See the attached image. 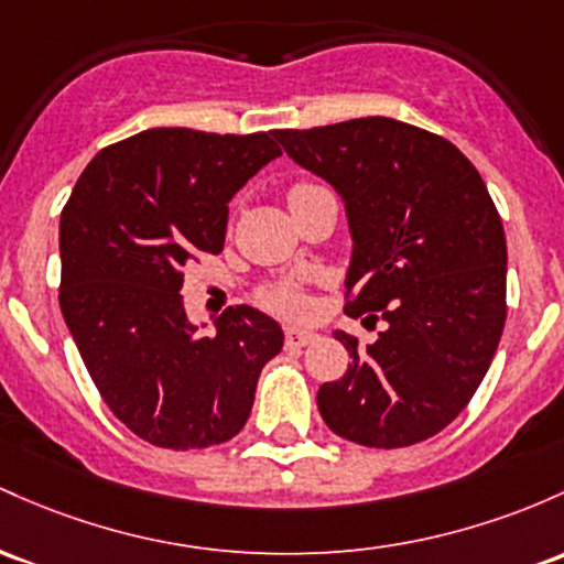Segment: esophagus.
<instances>
[{
    "mask_svg": "<svg viewBox=\"0 0 564 564\" xmlns=\"http://www.w3.org/2000/svg\"><path fill=\"white\" fill-rule=\"evenodd\" d=\"M318 339V334L313 332H305V329H286V348H305V345H311Z\"/></svg>",
    "mask_w": 564,
    "mask_h": 564,
    "instance_id": "obj_1",
    "label": "esophagus"
}]
</instances>
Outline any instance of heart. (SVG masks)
<instances>
[{
    "mask_svg": "<svg viewBox=\"0 0 564 564\" xmlns=\"http://www.w3.org/2000/svg\"><path fill=\"white\" fill-rule=\"evenodd\" d=\"M315 187H318V184H311V182L294 184V187L289 189V203L296 200V197L305 195L307 189H315ZM259 302H262L268 311L289 315V318H302V315H307V311H311V302H307V296L302 294L296 286H292V283H272V286L259 289Z\"/></svg>",
    "mask_w": 564,
    "mask_h": 564,
    "instance_id": "1",
    "label": "heart"
}]
</instances>
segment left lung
Returning <instances> with one entry per match:
<instances>
[{
    "label": "left lung",
    "instance_id": "8db88e82",
    "mask_svg": "<svg viewBox=\"0 0 564 564\" xmlns=\"http://www.w3.org/2000/svg\"><path fill=\"white\" fill-rule=\"evenodd\" d=\"M272 135L343 195L345 313L386 321L372 345L334 332L352 364L318 388L321 417L377 449L436 436L485 380L506 324L503 221L479 171L453 141L391 117Z\"/></svg>",
    "mask_w": 564,
    "mask_h": 564
}]
</instances>
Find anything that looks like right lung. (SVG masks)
<instances>
[{"instance_id":"add662e5","label":"right lung","mask_w":564,"mask_h":564,"mask_svg":"<svg viewBox=\"0 0 564 564\" xmlns=\"http://www.w3.org/2000/svg\"><path fill=\"white\" fill-rule=\"evenodd\" d=\"M278 154L272 133L152 128L104 147L61 212V313L101 399L154 447L232 438L281 350V326L249 305L200 337L178 294L225 246L235 192Z\"/></svg>"}]
</instances>
